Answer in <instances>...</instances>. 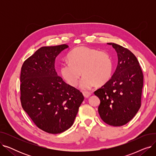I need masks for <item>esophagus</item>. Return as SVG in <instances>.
<instances>
[{
    "instance_id": "34e87169",
    "label": "esophagus",
    "mask_w": 156,
    "mask_h": 156,
    "mask_svg": "<svg viewBox=\"0 0 156 156\" xmlns=\"http://www.w3.org/2000/svg\"><path fill=\"white\" fill-rule=\"evenodd\" d=\"M83 96H84L85 98H88L91 95V94L89 93V92H83Z\"/></svg>"
}]
</instances>
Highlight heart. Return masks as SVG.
<instances>
[{
    "instance_id": "obj_1",
    "label": "heart",
    "mask_w": 156,
    "mask_h": 156,
    "mask_svg": "<svg viewBox=\"0 0 156 156\" xmlns=\"http://www.w3.org/2000/svg\"><path fill=\"white\" fill-rule=\"evenodd\" d=\"M69 63L61 65L62 78L68 85L76 87L81 79L80 87L83 90H90L95 84L102 86L111 79L113 62L111 55L105 51L84 46L76 47L68 54Z\"/></svg>"
}]
</instances>
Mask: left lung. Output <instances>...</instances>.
<instances>
[{"instance_id": "1", "label": "left lung", "mask_w": 156, "mask_h": 156, "mask_svg": "<svg viewBox=\"0 0 156 156\" xmlns=\"http://www.w3.org/2000/svg\"><path fill=\"white\" fill-rule=\"evenodd\" d=\"M115 49L118 66L111 78L94 94L99 98L101 119L109 125L122 126L132 120L141 106L144 75L135 55L128 49L108 43Z\"/></svg>"}]
</instances>
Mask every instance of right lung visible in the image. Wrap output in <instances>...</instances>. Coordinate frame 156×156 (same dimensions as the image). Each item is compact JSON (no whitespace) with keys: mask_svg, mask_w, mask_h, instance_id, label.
Wrapping results in <instances>:
<instances>
[{"mask_svg":"<svg viewBox=\"0 0 156 156\" xmlns=\"http://www.w3.org/2000/svg\"><path fill=\"white\" fill-rule=\"evenodd\" d=\"M68 45L42 47L24 62L20 76L22 108L40 129L57 134L73 124L82 93L57 75L55 61Z\"/></svg>","mask_w":156,"mask_h":156,"instance_id":"1","label":"right lung"}]
</instances>
